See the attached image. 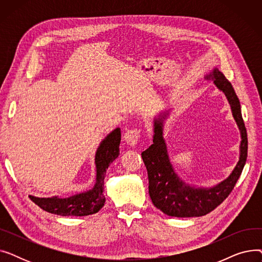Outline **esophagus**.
<instances>
[{
	"instance_id": "1",
	"label": "esophagus",
	"mask_w": 262,
	"mask_h": 262,
	"mask_svg": "<svg viewBox=\"0 0 262 262\" xmlns=\"http://www.w3.org/2000/svg\"><path fill=\"white\" fill-rule=\"evenodd\" d=\"M140 135H141V132L139 129L132 128L124 134L123 138H124V141H125L129 146H135L140 139Z\"/></svg>"
}]
</instances>
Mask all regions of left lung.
<instances>
[{
	"instance_id": "left-lung-1",
	"label": "left lung",
	"mask_w": 262,
	"mask_h": 262,
	"mask_svg": "<svg viewBox=\"0 0 262 262\" xmlns=\"http://www.w3.org/2000/svg\"><path fill=\"white\" fill-rule=\"evenodd\" d=\"M206 78L214 79V85L225 93L230 104L232 116L241 132L240 158L231 174L219 185L212 188L190 187L177 176L168 156L162 133L163 120L168 114L155 119L153 144L142 152L141 156L147 170L150 200L156 208L170 216H202L215 209L232 191L246 162L247 134L238 96L229 80L217 68H214Z\"/></svg>"
}]
</instances>
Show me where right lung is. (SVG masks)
I'll list each match as a JSON object with an SVG mask.
<instances>
[{
	"label": "right lung",
	"instance_id": "obj_1",
	"mask_svg": "<svg viewBox=\"0 0 262 262\" xmlns=\"http://www.w3.org/2000/svg\"><path fill=\"white\" fill-rule=\"evenodd\" d=\"M120 141L121 130L116 128L101 142L95 154L96 182L91 190L66 199L58 196L40 199L30 195L31 200L41 209L58 215L84 216L96 213L105 204L104 178L109 164L120 155Z\"/></svg>",
	"mask_w": 262,
	"mask_h": 262
}]
</instances>
